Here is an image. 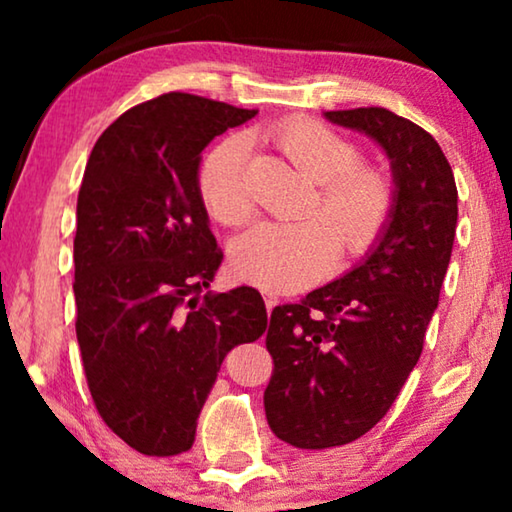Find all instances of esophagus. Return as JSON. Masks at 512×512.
<instances>
[{
	"mask_svg": "<svg viewBox=\"0 0 512 512\" xmlns=\"http://www.w3.org/2000/svg\"><path fill=\"white\" fill-rule=\"evenodd\" d=\"M263 298H265V307H268V312H272V310H275V307L279 305L277 296H272L270 291H263Z\"/></svg>",
	"mask_w": 512,
	"mask_h": 512,
	"instance_id": "34e87169",
	"label": "esophagus"
}]
</instances>
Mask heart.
Returning <instances> with one entry per match:
<instances>
[{
  "label": "heart",
  "instance_id": "obj_1",
  "mask_svg": "<svg viewBox=\"0 0 512 512\" xmlns=\"http://www.w3.org/2000/svg\"><path fill=\"white\" fill-rule=\"evenodd\" d=\"M277 151L319 184L317 202L298 221H265L237 237L230 265L240 279L270 291H296L324 277L342 244L361 256L380 240L394 212V188L382 172L359 165V149L312 121H286L268 132ZM249 144L233 135L216 144L200 167V195L207 212L228 226L254 214L247 184Z\"/></svg>",
  "mask_w": 512,
  "mask_h": 512
}]
</instances>
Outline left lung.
<instances>
[{
	"label": "left lung",
	"mask_w": 512,
	"mask_h": 512,
	"mask_svg": "<svg viewBox=\"0 0 512 512\" xmlns=\"http://www.w3.org/2000/svg\"><path fill=\"white\" fill-rule=\"evenodd\" d=\"M324 116L387 153L394 212L352 270L272 310L265 417L300 450L352 443L387 415L422 354L459 214L452 167L429 132L382 107Z\"/></svg>",
	"instance_id": "8db88e82"
}]
</instances>
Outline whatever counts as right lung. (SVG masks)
<instances>
[{"instance_id":"right-lung-1","label":"right lung","mask_w":512,"mask_h":512,"mask_svg":"<svg viewBox=\"0 0 512 512\" xmlns=\"http://www.w3.org/2000/svg\"><path fill=\"white\" fill-rule=\"evenodd\" d=\"M254 109L167 93L116 118L76 202V340L104 424L137 452L191 450L230 349L268 328L261 293L207 291L221 265L198 177L205 146Z\"/></svg>"}]
</instances>
